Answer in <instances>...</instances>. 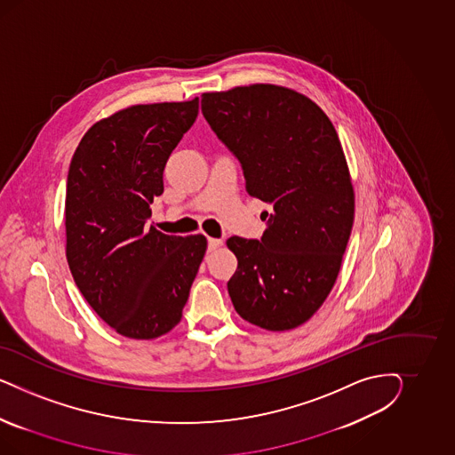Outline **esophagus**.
Returning <instances> with one entry per match:
<instances>
[{
	"label": "esophagus",
	"instance_id": "obj_1",
	"mask_svg": "<svg viewBox=\"0 0 455 455\" xmlns=\"http://www.w3.org/2000/svg\"><path fill=\"white\" fill-rule=\"evenodd\" d=\"M221 245H223L221 238H208V251H215Z\"/></svg>",
	"mask_w": 455,
	"mask_h": 455
}]
</instances>
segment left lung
Listing matches in <instances>:
<instances>
[{"label": "left lung", "mask_w": 455, "mask_h": 455, "mask_svg": "<svg viewBox=\"0 0 455 455\" xmlns=\"http://www.w3.org/2000/svg\"><path fill=\"white\" fill-rule=\"evenodd\" d=\"M202 111L240 160L248 195L274 208L262 240H227L235 310L265 331L297 329L329 297L354 225L339 135L317 103L270 83L204 93Z\"/></svg>", "instance_id": "1"}]
</instances>
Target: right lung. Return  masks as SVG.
I'll return each instance as SVG.
<instances>
[{
	"label": "right lung",
	"mask_w": 455,
	"mask_h": 455,
	"mask_svg": "<svg viewBox=\"0 0 455 455\" xmlns=\"http://www.w3.org/2000/svg\"><path fill=\"white\" fill-rule=\"evenodd\" d=\"M196 115L198 98L128 107L93 124L69 164L71 275L98 317L128 339L152 340L179 325L207 251L204 235L145 227L166 160Z\"/></svg>",
	"instance_id": "right-lung-1"
}]
</instances>
